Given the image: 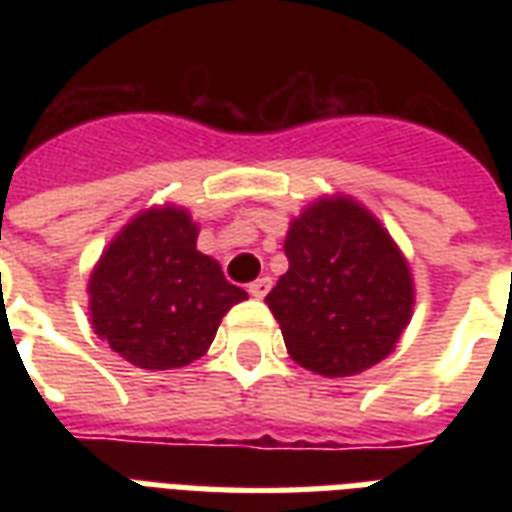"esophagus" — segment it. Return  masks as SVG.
<instances>
[{
    "label": "esophagus",
    "mask_w": 512,
    "mask_h": 512,
    "mask_svg": "<svg viewBox=\"0 0 512 512\" xmlns=\"http://www.w3.org/2000/svg\"><path fill=\"white\" fill-rule=\"evenodd\" d=\"M268 290H271V279L260 277V279H255L252 285H249V296H255V299H263Z\"/></svg>",
    "instance_id": "1"
}]
</instances>
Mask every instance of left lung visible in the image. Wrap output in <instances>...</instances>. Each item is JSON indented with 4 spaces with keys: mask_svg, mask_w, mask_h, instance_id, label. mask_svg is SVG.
<instances>
[{
    "mask_svg": "<svg viewBox=\"0 0 512 512\" xmlns=\"http://www.w3.org/2000/svg\"><path fill=\"white\" fill-rule=\"evenodd\" d=\"M290 268L266 296L296 365L359 376L395 351L414 312V277L395 238L348 194L312 200L290 219Z\"/></svg>",
    "mask_w": 512,
    "mask_h": 512,
    "instance_id": "left-lung-1",
    "label": "left lung"
}]
</instances>
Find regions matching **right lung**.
<instances>
[{
	"mask_svg": "<svg viewBox=\"0 0 512 512\" xmlns=\"http://www.w3.org/2000/svg\"><path fill=\"white\" fill-rule=\"evenodd\" d=\"M200 227L183 205L139 211L98 257L87 296L95 334L142 370L186 367L208 354L216 329L246 290L197 249Z\"/></svg>",
	"mask_w": 512,
	"mask_h": 512,
	"instance_id": "add662e5",
	"label": "right lung"
}]
</instances>
